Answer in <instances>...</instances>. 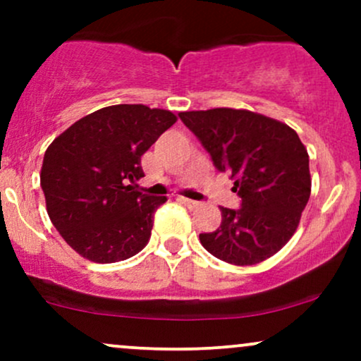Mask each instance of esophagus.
<instances>
[{
  "mask_svg": "<svg viewBox=\"0 0 361 361\" xmlns=\"http://www.w3.org/2000/svg\"><path fill=\"white\" fill-rule=\"evenodd\" d=\"M180 202H183V204L188 207V209H197V207H200L202 204L200 202H195V200H190V198H185V197H181L180 198Z\"/></svg>",
  "mask_w": 361,
  "mask_h": 361,
  "instance_id": "1",
  "label": "esophagus"
}]
</instances>
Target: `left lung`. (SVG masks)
Returning <instances> with one entry per match:
<instances>
[{
  "instance_id": "1",
  "label": "left lung",
  "mask_w": 361,
  "mask_h": 361,
  "mask_svg": "<svg viewBox=\"0 0 361 361\" xmlns=\"http://www.w3.org/2000/svg\"><path fill=\"white\" fill-rule=\"evenodd\" d=\"M219 171L234 180L241 209L221 207L222 222L200 234L210 255L247 267L268 259L290 241L310 197L307 149L287 123L250 110L181 111Z\"/></svg>"
}]
</instances>
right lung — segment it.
<instances>
[{"instance_id": "1", "label": "right lung", "mask_w": 361, "mask_h": 361, "mask_svg": "<svg viewBox=\"0 0 361 361\" xmlns=\"http://www.w3.org/2000/svg\"><path fill=\"white\" fill-rule=\"evenodd\" d=\"M175 122L169 110L111 105L74 122L47 147L40 171L47 214L82 258L117 263L149 243L166 197L128 183L144 176L140 156Z\"/></svg>"}]
</instances>
